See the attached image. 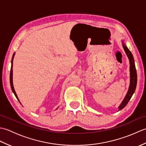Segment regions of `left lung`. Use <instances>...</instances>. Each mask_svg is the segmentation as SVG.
<instances>
[{
    "instance_id": "1",
    "label": "left lung",
    "mask_w": 146,
    "mask_h": 146,
    "mask_svg": "<svg viewBox=\"0 0 146 146\" xmlns=\"http://www.w3.org/2000/svg\"><path fill=\"white\" fill-rule=\"evenodd\" d=\"M122 46L123 48L124 49L125 53L127 56V57L129 60V63H130V85L128 89L127 93L125 95V98H123V101L122 103L118 107L119 108V111L121 110L124 108L127 104H128L129 101L131 100L132 96L134 94L135 92L136 86H137V71H136L135 66V62L134 60V57H133V55L132 52L129 51L128 48L127 47V46L124 44L123 42V40L122 41Z\"/></svg>"
}]
</instances>
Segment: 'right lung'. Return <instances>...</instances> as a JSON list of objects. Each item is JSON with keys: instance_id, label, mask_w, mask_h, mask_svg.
<instances>
[{"instance_id": "1", "label": "right lung", "mask_w": 146, "mask_h": 146, "mask_svg": "<svg viewBox=\"0 0 146 146\" xmlns=\"http://www.w3.org/2000/svg\"><path fill=\"white\" fill-rule=\"evenodd\" d=\"M14 55H15V52L13 54V56H12V60H11V72H10V83H11V89L12 90V92L14 93V94L15 95V97L17 98V99L19 100V102H20L19 100V98H18L17 95L16 94V93H15V90H14V86H13V80H12V76H13V70H12V67H13V60H14Z\"/></svg>"}]
</instances>
